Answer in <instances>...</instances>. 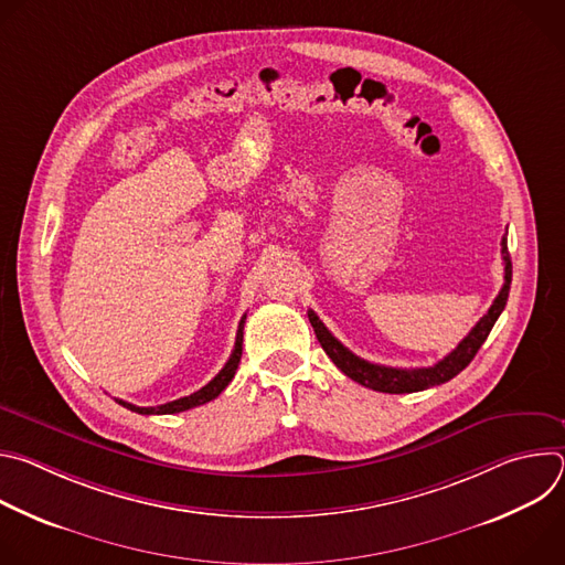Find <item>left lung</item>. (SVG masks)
I'll return each mask as SVG.
<instances>
[{"mask_svg":"<svg viewBox=\"0 0 565 565\" xmlns=\"http://www.w3.org/2000/svg\"><path fill=\"white\" fill-rule=\"evenodd\" d=\"M501 246H503L501 255H503V264H505V284H503L501 292L497 295L490 310L476 321V327L467 333V338L449 355H445L440 362H436L434 366L393 369V366H382V364L366 362V360L358 358L355 353H351L340 340H335L333 333L324 327V321H321L315 315V310H308L310 327L315 329V335H317L321 349L327 351V355L335 362V366L362 386H369V388L382 391V393H414V391H425L429 386L445 384L451 377H456L473 360V355L478 353L482 342L488 340L492 327L497 324L499 315L503 312V308L508 303L510 284H512V262H510L508 238L505 236L501 241Z\"/></svg>","mask_w":565,"mask_h":565,"instance_id":"obj_1","label":"left lung"}]
</instances>
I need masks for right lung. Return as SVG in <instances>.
I'll use <instances>...</instances> for the list:
<instances>
[{
  "label": "right lung",
  "mask_w": 565,
  "mask_h": 565,
  "mask_svg": "<svg viewBox=\"0 0 565 565\" xmlns=\"http://www.w3.org/2000/svg\"><path fill=\"white\" fill-rule=\"evenodd\" d=\"M244 324H246V315L241 317L238 321V331H236V342H234V349H232V355L230 360L225 362V366L214 375V380H210L203 388H199L196 393L192 395H185V397H179V399H172V402H166V405H158V407H136L131 405V402H125V399H118L116 402L136 414H142V416H151V414H158V416H166V414H179V412H188V409H194L199 405H205V402L214 399L234 377L236 369H238V362H241V347H244Z\"/></svg>",
  "instance_id": "right-lung-1"
}]
</instances>
